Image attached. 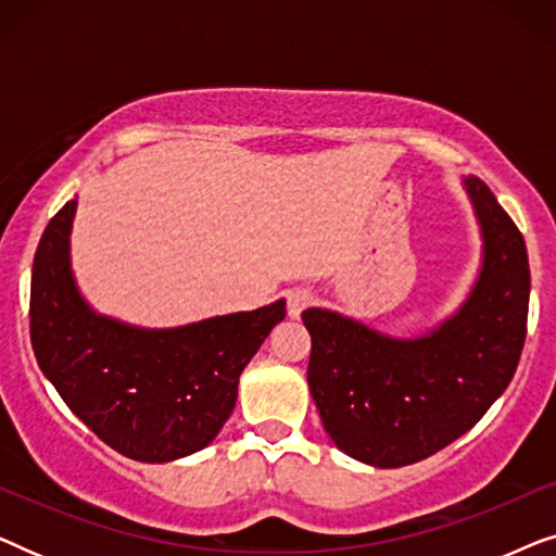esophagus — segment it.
<instances>
[{"label":"esophagus","instance_id":"obj_1","mask_svg":"<svg viewBox=\"0 0 556 556\" xmlns=\"http://www.w3.org/2000/svg\"><path fill=\"white\" fill-rule=\"evenodd\" d=\"M286 303H288V316L299 318L303 311L314 303V293H311L308 288H293V291H288Z\"/></svg>","mask_w":556,"mask_h":556}]
</instances>
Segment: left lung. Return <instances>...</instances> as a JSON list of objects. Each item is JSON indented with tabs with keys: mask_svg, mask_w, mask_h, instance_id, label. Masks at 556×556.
<instances>
[{
	"mask_svg": "<svg viewBox=\"0 0 556 556\" xmlns=\"http://www.w3.org/2000/svg\"><path fill=\"white\" fill-rule=\"evenodd\" d=\"M483 238L473 291L438 329L384 337L337 311L306 308L308 387L324 430L352 458L400 468L443 451L511 382L527 339L529 255L478 177L463 179Z\"/></svg>",
	"mask_w": 556,
	"mask_h": 556,
	"instance_id": "obj_1",
	"label": "left lung"
}]
</instances>
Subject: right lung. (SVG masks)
I'll list each match as a JSON object with an SVG mask.
<instances>
[{"label": "right lung", "mask_w": 556, "mask_h": 556, "mask_svg": "<svg viewBox=\"0 0 556 556\" xmlns=\"http://www.w3.org/2000/svg\"><path fill=\"white\" fill-rule=\"evenodd\" d=\"M75 207L65 202L50 219L33 263L29 339L42 375L126 458L169 463L202 451L232 415L242 369L283 321L286 301L177 329L96 314L71 270Z\"/></svg>", "instance_id": "add662e5"}]
</instances>
